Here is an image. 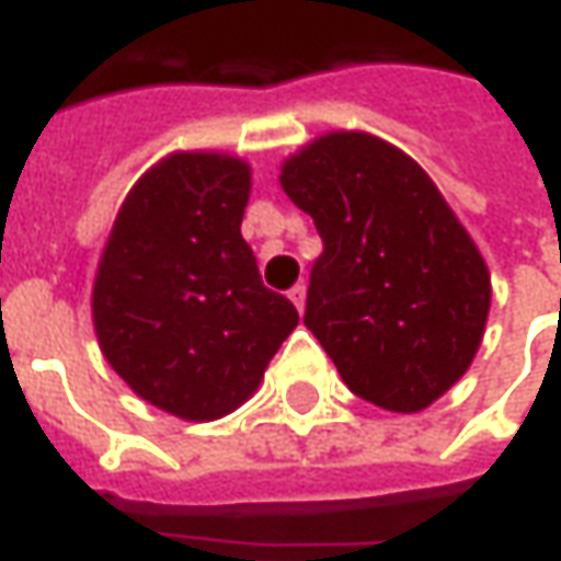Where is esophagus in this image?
Instances as JSON below:
<instances>
[{
    "mask_svg": "<svg viewBox=\"0 0 561 561\" xmlns=\"http://www.w3.org/2000/svg\"><path fill=\"white\" fill-rule=\"evenodd\" d=\"M287 296H290V299H293V306H296V309H299V312H302V309H306V284H302V280H299V284H296V287H293V290L287 293Z\"/></svg>",
    "mask_w": 561,
    "mask_h": 561,
    "instance_id": "obj_1",
    "label": "esophagus"
}]
</instances>
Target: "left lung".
<instances>
[{"label":"left lung","instance_id":"obj_1","mask_svg":"<svg viewBox=\"0 0 561 561\" xmlns=\"http://www.w3.org/2000/svg\"><path fill=\"white\" fill-rule=\"evenodd\" d=\"M280 186L324 243L306 328L356 397L427 409L474 362L490 312V271L462 221L415 159L362 130L302 146Z\"/></svg>","mask_w":561,"mask_h":561}]
</instances>
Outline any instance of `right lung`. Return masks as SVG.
<instances>
[{
  "label": "right lung",
  "mask_w": 561,
  "mask_h": 561,
  "mask_svg": "<svg viewBox=\"0 0 561 561\" xmlns=\"http://www.w3.org/2000/svg\"><path fill=\"white\" fill-rule=\"evenodd\" d=\"M252 171L171 152L121 203L93 284L99 350L124 383L184 421L240 409L299 324L240 233Z\"/></svg>",
  "instance_id": "1"
}]
</instances>
